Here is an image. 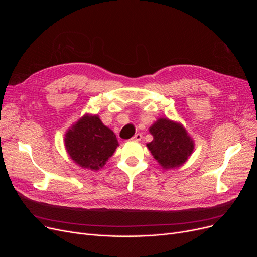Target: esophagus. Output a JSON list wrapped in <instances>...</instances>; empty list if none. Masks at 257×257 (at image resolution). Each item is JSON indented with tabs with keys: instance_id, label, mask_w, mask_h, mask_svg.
<instances>
[{
	"instance_id": "esophagus-1",
	"label": "esophagus",
	"mask_w": 257,
	"mask_h": 257,
	"mask_svg": "<svg viewBox=\"0 0 257 257\" xmlns=\"http://www.w3.org/2000/svg\"><path fill=\"white\" fill-rule=\"evenodd\" d=\"M132 141H136V142H140L141 140H142V134L141 133H137V134H134V136L132 137V139H131Z\"/></svg>"
}]
</instances>
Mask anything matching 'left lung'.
<instances>
[{"label":"left lung","mask_w":257,"mask_h":257,"mask_svg":"<svg viewBox=\"0 0 257 257\" xmlns=\"http://www.w3.org/2000/svg\"><path fill=\"white\" fill-rule=\"evenodd\" d=\"M150 133L153 141L147 147L165 169L180 167L193 153L194 142L180 124L159 118L150 128Z\"/></svg>","instance_id":"obj_1"}]
</instances>
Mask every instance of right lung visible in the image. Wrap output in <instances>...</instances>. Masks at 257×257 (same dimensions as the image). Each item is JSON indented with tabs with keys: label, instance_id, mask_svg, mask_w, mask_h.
Returning <instances> with one entry per match:
<instances>
[{
	"label": "right lung",
	"instance_id": "obj_1",
	"mask_svg": "<svg viewBox=\"0 0 257 257\" xmlns=\"http://www.w3.org/2000/svg\"><path fill=\"white\" fill-rule=\"evenodd\" d=\"M67 153L77 165L99 170L118 146L115 134L107 128L98 115H84L65 134Z\"/></svg>",
	"mask_w": 257,
	"mask_h": 257
}]
</instances>
